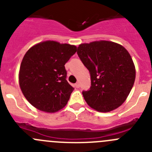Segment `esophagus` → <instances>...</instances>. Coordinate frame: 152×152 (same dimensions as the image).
I'll return each instance as SVG.
<instances>
[{"instance_id": "34e87169", "label": "esophagus", "mask_w": 152, "mask_h": 152, "mask_svg": "<svg viewBox=\"0 0 152 152\" xmlns=\"http://www.w3.org/2000/svg\"><path fill=\"white\" fill-rule=\"evenodd\" d=\"M79 86H80V85H79V82H77V83L75 84V87H76V88H79Z\"/></svg>"}]
</instances>
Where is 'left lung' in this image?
<instances>
[{
    "label": "left lung",
    "mask_w": 152,
    "mask_h": 152,
    "mask_svg": "<svg viewBox=\"0 0 152 152\" xmlns=\"http://www.w3.org/2000/svg\"><path fill=\"white\" fill-rule=\"evenodd\" d=\"M77 53L90 73V90L82 92L87 104L101 113L120 107L135 80V66L128 50L116 42L99 40L80 44Z\"/></svg>",
    "instance_id": "1"
}]
</instances>
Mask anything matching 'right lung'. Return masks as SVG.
I'll return each instance as SVG.
<instances>
[{
    "instance_id": "1",
    "label": "right lung",
    "mask_w": 152,
    "mask_h": 152,
    "mask_svg": "<svg viewBox=\"0 0 152 152\" xmlns=\"http://www.w3.org/2000/svg\"><path fill=\"white\" fill-rule=\"evenodd\" d=\"M76 50V45L47 40L26 53L20 67L19 85L35 108L53 113L65 107L74 88L67 82L65 65Z\"/></svg>"
}]
</instances>
